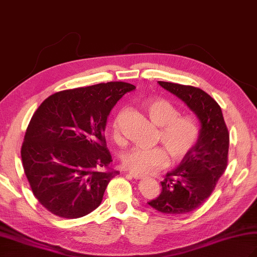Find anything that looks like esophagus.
Instances as JSON below:
<instances>
[{
  "instance_id": "1",
  "label": "esophagus",
  "mask_w": 257,
  "mask_h": 257,
  "mask_svg": "<svg viewBox=\"0 0 257 257\" xmlns=\"http://www.w3.org/2000/svg\"><path fill=\"white\" fill-rule=\"evenodd\" d=\"M129 174L133 176L135 179H143L144 178V176L140 175V174H136V173H133V172H129Z\"/></svg>"
}]
</instances>
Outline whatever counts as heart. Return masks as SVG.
<instances>
[{
    "label": "heart",
    "instance_id": "obj_1",
    "mask_svg": "<svg viewBox=\"0 0 257 257\" xmlns=\"http://www.w3.org/2000/svg\"><path fill=\"white\" fill-rule=\"evenodd\" d=\"M150 119L161 127L157 138L166 147L174 160L186 156L199 139L200 126L196 118L191 115H179L174 104L163 98L146 103ZM168 153L165 148L137 146L131 148L122 157L123 166L136 174H150L166 166Z\"/></svg>",
    "mask_w": 257,
    "mask_h": 257
}]
</instances>
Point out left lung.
Segmentation results:
<instances>
[{
    "instance_id": "8db88e82",
    "label": "left lung",
    "mask_w": 257,
    "mask_h": 257,
    "mask_svg": "<svg viewBox=\"0 0 257 257\" xmlns=\"http://www.w3.org/2000/svg\"><path fill=\"white\" fill-rule=\"evenodd\" d=\"M159 84L193 111L201 127L195 146L178 167L167 173L161 181V194L148 204L164 214H187L207 200L226 170L229 134L220 106L206 92L192 85Z\"/></svg>"
}]
</instances>
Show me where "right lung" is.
<instances>
[{
  "mask_svg": "<svg viewBox=\"0 0 257 257\" xmlns=\"http://www.w3.org/2000/svg\"><path fill=\"white\" fill-rule=\"evenodd\" d=\"M134 84L115 81L52 94L26 130L22 161L35 196L49 212L74 219L100 205L110 179L105 127L111 108Z\"/></svg>",
  "mask_w": 257,
  "mask_h": 257,
  "instance_id": "obj_1",
  "label": "right lung"
}]
</instances>
